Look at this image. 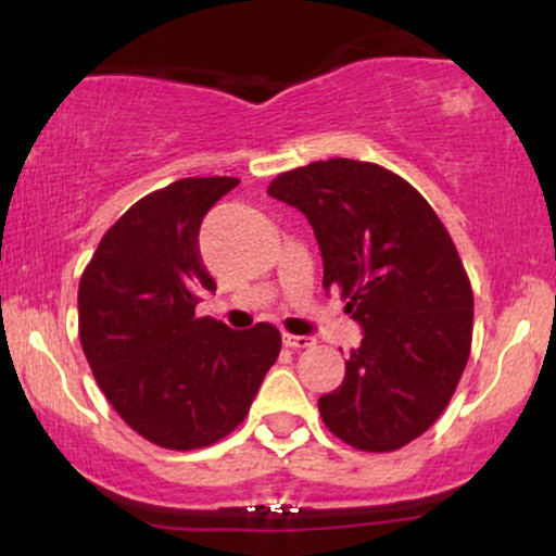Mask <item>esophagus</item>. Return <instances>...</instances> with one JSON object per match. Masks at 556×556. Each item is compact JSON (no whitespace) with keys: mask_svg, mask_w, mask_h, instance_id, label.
<instances>
[{"mask_svg":"<svg viewBox=\"0 0 556 556\" xmlns=\"http://www.w3.org/2000/svg\"><path fill=\"white\" fill-rule=\"evenodd\" d=\"M283 344L288 349H308V346H314V339L295 337V333H283Z\"/></svg>","mask_w":556,"mask_h":556,"instance_id":"esophagus-1","label":"esophagus"}]
</instances>
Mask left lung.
Masks as SVG:
<instances>
[{"label": "left lung", "instance_id": "left-lung-1", "mask_svg": "<svg viewBox=\"0 0 556 556\" xmlns=\"http://www.w3.org/2000/svg\"><path fill=\"white\" fill-rule=\"evenodd\" d=\"M268 194L301 210L364 339L344 382L318 400L326 428L356 451L420 438L458 387L473 339V288L455 242L417 189L384 166L329 159L278 174Z\"/></svg>", "mask_w": 556, "mask_h": 556}]
</instances>
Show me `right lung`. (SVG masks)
<instances>
[{"label": "right lung", "mask_w": 556, "mask_h": 556, "mask_svg": "<svg viewBox=\"0 0 556 556\" xmlns=\"http://www.w3.org/2000/svg\"><path fill=\"white\" fill-rule=\"evenodd\" d=\"M235 177H187L131 204L78 286L83 354L128 428L166 451L207 447L250 413L280 354L273 324L232 331L194 308L215 280L200 225Z\"/></svg>", "instance_id": "right-lung-1"}]
</instances>
